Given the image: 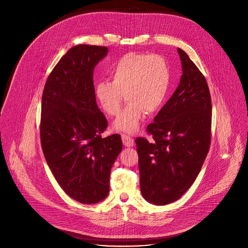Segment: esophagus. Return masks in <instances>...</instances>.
<instances>
[{
	"instance_id": "34e87169",
	"label": "esophagus",
	"mask_w": 248,
	"mask_h": 248,
	"mask_svg": "<svg viewBox=\"0 0 248 248\" xmlns=\"http://www.w3.org/2000/svg\"><path fill=\"white\" fill-rule=\"evenodd\" d=\"M122 140H123V143H124V146H126V147H131V146H133L134 141H133L132 137H130L129 135L122 134Z\"/></svg>"
}]
</instances>
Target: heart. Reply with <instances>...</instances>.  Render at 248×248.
I'll use <instances>...</instances> for the list:
<instances>
[{
    "instance_id": "obj_1",
    "label": "heart",
    "mask_w": 248,
    "mask_h": 248,
    "mask_svg": "<svg viewBox=\"0 0 248 248\" xmlns=\"http://www.w3.org/2000/svg\"><path fill=\"white\" fill-rule=\"evenodd\" d=\"M107 79L94 85L99 108L109 117L119 115L123 99L126 107L114 123L118 131L134 132L145 114L153 115L165 104L170 85V70L166 60L154 54L128 53L108 69Z\"/></svg>"
}]
</instances>
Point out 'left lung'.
Listing matches in <instances>:
<instances>
[{
  "label": "left lung",
  "instance_id": "1",
  "mask_svg": "<svg viewBox=\"0 0 248 248\" xmlns=\"http://www.w3.org/2000/svg\"><path fill=\"white\" fill-rule=\"evenodd\" d=\"M180 85L147 126L151 142L135 139L140 190L148 202L167 205L192 186L209 152L212 102L205 77L182 49Z\"/></svg>",
  "mask_w": 248,
  "mask_h": 248
}]
</instances>
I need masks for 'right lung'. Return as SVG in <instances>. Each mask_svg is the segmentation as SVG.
Segmentation results:
<instances>
[{"label":"right lung","mask_w":248,"mask_h":248,"mask_svg":"<svg viewBox=\"0 0 248 248\" xmlns=\"http://www.w3.org/2000/svg\"><path fill=\"white\" fill-rule=\"evenodd\" d=\"M108 48L77 45L49 75L42 95L40 139L56 181L83 204L103 200L110 190V173L122 151L121 135L103 138L108 121L94 96L93 69Z\"/></svg>","instance_id":"obj_1"}]
</instances>
